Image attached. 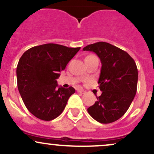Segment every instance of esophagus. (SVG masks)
<instances>
[{
	"label": "esophagus",
	"mask_w": 154,
	"mask_h": 154,
	"mask_svg": "<svg viewBox=\"0 0 154 154\" xmlns=\"http://www.w3.org/2000/svg\"><path fill=\"white\" fill-rule=\"evenodd\" d=\"M77 91L78 92V93L81 94H85V91L82 90V89H77Z\"/></svg>",
	"instance_id": "1"
}]
</instances>
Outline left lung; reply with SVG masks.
I'll return each instance as SVG.
<instances>
[{
	"label": "left lung",
	"mask_w": 154,
	"mask_h": 154,
	"mask_svg": "<svg viewBox=\"0 0 154 154\" xmlns=\"http://www.w3.org/2000/svg\"><path fill=\"white\" fill-rule=\"evenodd\" d=\"M83 51L96 53L102 63L98 80L102 94L87 109L88 114L100 123L115 122L125 114L137 93L135 61L126 51L106 42L88 45Z\"/></svg>",
	"instance_id": "1"
}]
</instances>
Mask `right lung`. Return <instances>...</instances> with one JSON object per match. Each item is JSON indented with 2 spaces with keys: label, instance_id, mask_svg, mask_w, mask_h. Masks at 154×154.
Listing matches in <instances>:
<instances>
[{
  "label": "right lung",
  "instance_id": "add662e5",
  "mask_svg": "<svg viewBox=\"0 0 154 154\" xmlns=\"http://www.w3.org/2000/svg\"><path fill=\"white\" fill-rule=\"evenodd\" d=\"M80 49L46 43L29 48L20 58L17 88L26 108L37 118L50 121L63 111L75 89L59 86L57 79Z\"/></svg>",
  "mask_w": 154,
  "mask_h": 154
}]
</instances>
